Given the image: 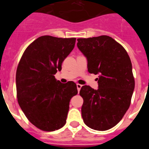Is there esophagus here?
Masks as SVG:
<instances>
[{"label":"esophagus","mask_w":149,"mask_h":149,"mask_svg":"<svg viewBox=\"0 0 149 149\" xmlns=\"http://www.w3.org/2000/svg\"><path fill=\"white\" fill-rule=\"evenodd\" d=\"M76 86H77V89H78V91H80V89H81V88L82 87V85L81 84H76Z\"/></svg>","instance_id":"obj_1"}]
</instances>
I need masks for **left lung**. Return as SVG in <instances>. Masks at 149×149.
I'll return each instance as SVG.
<instances>
[{"label":"left lung","mask_w":149,"mask_h":149,"mask_svg":"<svg viewBox=\"0 0 149 149\" xmlns=\"http://www.w3.org/2000/svg\"><path fill=\"white\" fill-rule=\"evenodd\" d=\"M77 46L88 61V71L100 74L99 88L83 86L81 115L94 130H109L125 115L131 102L135 80L130 57L125 48L107 35L79 38Z\"/></svg>","instance_id":"left-lung-1"}]
</instances>
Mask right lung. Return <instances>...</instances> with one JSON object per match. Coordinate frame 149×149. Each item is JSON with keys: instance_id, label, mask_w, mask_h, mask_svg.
I'll use <instances>...</instances> for the list:
<instances>
[{"instance_id": "obj_1", "label": "right lung", "mask_w": 149, "mask_h": 149, "mask_svg": "<svg viewBox=\"0 0 149 149\" xmlns=\"http://www.w3.org/2000/svg\"><path fill=\"white\" fill-rule=\"evenodd\" d=\"M76 40L40 37L26 47L18 65V102L29 121L43 131H54L65 125L70 99L78 94L74 82L62 84L54 76L61 70Z\"/></svg>"}]
</instances>
